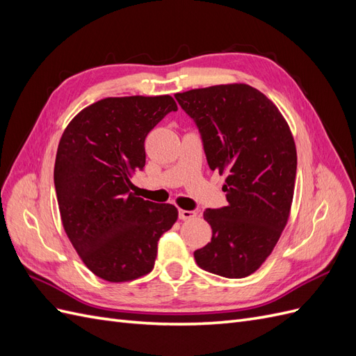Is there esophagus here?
Segmentation results:
<instances>
[{
  "mask_svg": "<svg viewBox=\"0 0 356 356\" xmlns=\"http://www.w3.org/2000/svg\"><path fill=\"white\" fill-rule=\"evenodd\" d=\"M179 218L181 220H191L197 217V212L196 211H186V209H179Z\"/></svg>",
  "mask_w": 356,
  "mask_h": 356,
  "instance_id": "obj_1",
  "label": "esophagus"
}]
</instances>
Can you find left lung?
I'll return each instance as SVG.
<instances>
[{
  "label": "left lung",
  "mask_w": 356,
  "mask_h": 356,
  "mask_svg": "<svg viewBox=\"0 0 356 356\" xmlns=\"http://www.w3.org/2000/svg\"><path fill=\"white\" fill-rule=\"evenodd\" d=\"M196 122L211 170L225 175L227 207L207 209L211 242L195 251L203 270L250 276L272 254L294 197L297 149L291 129L264 93L245 83L177 93Z\"/></svg>",
  "instance_id": "1"
}]
</instances>
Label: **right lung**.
I'll return each instance as SVG.
<instances>
[{
  "label": "right lung",
  "mask_w": 356,
  "mask_h": 356,
  "mask_svg": "<svg viewBox=\"0 0 356 356\" xmlns=\"http://www.w3.org/2000/svg\"><path fill=\"white\" fill-rule=\"evenodd\" d=\"M178 106L169 95L105 98L75 115L58 145L55 188L63 230L86 267L120 284L153 270L157 242L178 218L169 203L138 197L148 132Z\"/></svg>",
  "instance_id": "obj_1"
}]
</instances>
